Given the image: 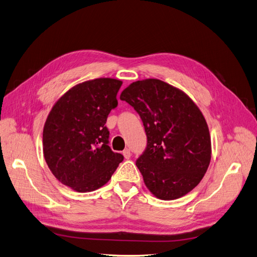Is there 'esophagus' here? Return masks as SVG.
<instances>
[{"mask_svg": "<svg viewBox=\"0 0 257 257\" xmlns=\"http://www.w3.org/2000/svg\"><path fill=\"white\" fill-rule=\"evenodd\" d=\"M122 156L125 157V159H130V157H131V153H130V150L129 149H125L122 151Z\"/></svg>", "mask_w": 257, "mask_h": 257, "instance_id": "obj_1", "label": "esophagus"}]
</instances>
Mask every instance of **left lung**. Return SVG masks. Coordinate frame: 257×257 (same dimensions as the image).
<instances>
[{"instance_id":"left-lung-1","label":"left lung","mask_w":257,"mask_h":257,"mask_svg":"<svg viewBox=\"0 0 257 257\" xmlns=\"http://www.w3.org/2000/svg\"><path fill=\"white\" fill-rule=\"evenodd\" d=\"M135 108L147 136L137 166L157 198L175 200L194 189L211 162V137L196 103L159 79L132 82L120 94Z\"/></svg>"}]
</instances>
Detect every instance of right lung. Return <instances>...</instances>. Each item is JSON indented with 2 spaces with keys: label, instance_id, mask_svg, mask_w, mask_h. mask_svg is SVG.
<instances>
[{
  "label": "right lung",
  "instance_id": "add662e5",
  "mask_svg": "<svg viewBox=\"0 0 257 257\" xmlns=\"http://www.w3.org/2000/svg\"><path fill=\"white\" fill-rule=\"evenodd\" d=\"M122 81L97 78L75 85L57 100L43 128V155L52 174L78 193L111 179L122 155L109 147L104 126Z\"/></svg>",
  "mask_w": 257,
  "mask_h": 257
}]
</instances>
